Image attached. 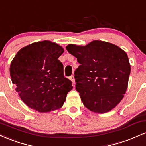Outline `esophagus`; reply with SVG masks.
I'll list each match as a JSON object with an SVG mask.
<instances>
[{"label": "esophagus", "instance_id": "obj_1", "mask_svg": "<svg viewBox=\"0 0 146 146\" xmlns=\"http://www.w3.org/2000/svg\"><path fill=\"white\" fill-rule=\"evenodd\" d=\"M70 81L72 82V84L74 85V84H75V78H74V76H70Z\"/></svg>", "mask_w": 146, "mask_h": 146}]
</instances>
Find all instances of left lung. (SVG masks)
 <instances>
[{
    "label": "left lung",
    "mask_w": 146,
    "mask_h": 146,
    "mask_svg": "<svg viewBox=\"0 0 146 146\" xmlns=\"http://www.w3.org/2000/svg\"><path fill=\"white\" fill-rule=\"evenodd\" d=\"M66 49L80 63L74 78L83 105L99 114L114 109L128 85L131 68L126 52L117 45L97 40L83 46L69 44Z\"/></svg>",
    "instance_id": "8db88e82"
}]
</instances>
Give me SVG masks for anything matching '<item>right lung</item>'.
Listing matches in <instances>:
<instances>
[{
    "mask_svg": "<svg viewBox=\"0 0 146 146\" xmlns=\"http://www.w3.org/2000/svg\"><path fill=\"white\" fill-rule=\"evenodd\" d=\"M63 52L58 44L43 40L23 47L11 60V81L21 100L31 109L39 112L59 109L72 90L58 59Z\"/></svg>",
    "mask_w": 146,
    "mask_h": 146,
    "instance_id": "obj_1",
    "label": "right lung"
}]
</instances>
